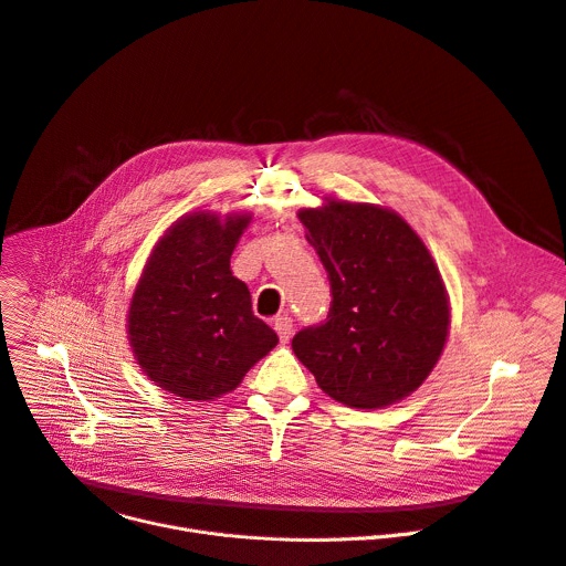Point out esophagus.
<instances>
[{"mask_svg":"<svg viewBox=\"0 0 566 566\" xmlns=\"http://www.w3.org/2000/svg\"><path fill=\"white\" fill-rule=\"evenodd\" d=\"M275 332L280 334V342L282 344H286L289 338H291V334H293V321H291V316H277L275 318Z\"/></svg>","mask_w":566,"mask_h":566,"instance_id":"obj_1","label":"esophagus"}]
</instances>
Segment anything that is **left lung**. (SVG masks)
<instances>
[{
    "label": "left lung",
    "mask_w": 566,
    "mask_h": 566,
    "mask_svg": "<svg viewBox=\"0 0 566 566\" xmlns=\"http://www.w3.org/2000/svg\"><path fill=\"white\" fill-rule=\"evenodd\" d=\"M329 280L323 323L293 336V353L334 400L375 409L417 389L448 336L439 269L394 211L329 200L297 213Z\"/></svg>",
    "instance_id": "8db88e82"
}]
</instances>
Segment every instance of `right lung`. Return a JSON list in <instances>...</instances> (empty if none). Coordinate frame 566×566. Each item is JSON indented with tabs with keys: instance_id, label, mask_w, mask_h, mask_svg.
Masks as SVG:
<instances>
[{
	"instance_id": "1",
	"label": "right lung",
	"mask_w": 566,
	"mask_h": 566,
	"mask_svg": "<svg viewBox=\"0 0 566 566\" xmlns=\"http://www.w3.org/2000/svg\"><path fill=\"white\" fill-rule=\"evenodd\" d=\"M248 216L211 213L177 220L157 243L129 310V342L157 387L211 400L277 346V334L252 314L245 282L230 259Z\"/></svg>"
}]
</instances>
